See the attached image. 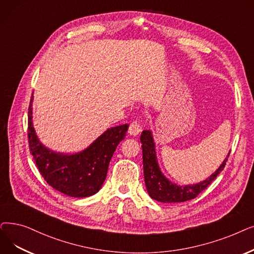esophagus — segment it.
Instances as JSON below:
<instances>
[{
	"label": "esophagus",
	"instance_id": "1",
	"mask_svg": "<svg viewBox=\"0 0 254 254\" xmlns=\"http://www.w3.org/2000/svg\"><path fill=\"white\" fill-rule=\"evenodd\" d=\"M142 130V127H141V124L139 120H133L130 123L129 127H128V133L129 135L131 136H136L138 135L140 131Z\"/></svg>",
	"mask_w": 254,
	"mask_h": 254
}]
</instances>
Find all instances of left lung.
Masks as SVG:
<instances>
[{
	"label": "left lung",
	"instance_id": "8db88e82",
	"mask_svg": "<svg viewBox=\"0 0 254 254\" xmlns=\"http://www.w3.org/2000/svg\"><path fill=\"white\" fill-rule=\"evenodd\" d=\"M140 141L142 143L143 171H144V181L147 192L152 199L165 203L184 202L194 199L197 195H199V193L206 189L217 178L218 174L224 169L227 158L230 153L229 151L221 166L205 181L191 186H176L165 178L159 168L156 149H154V143L150 130H143L142 135L140 136Z\"/></svg>",
	"mask_w": 254,
	"mask_h": 254
}]
</instances>
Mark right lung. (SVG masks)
I'll list each match as a JSON object with an SVG mask.
<instances>
[{
    "mask_svg": "<svg viewBox=\"0 0 254 254\" xmlns=\"http://www.w3.org/2000/svg\"><path fill=\"white\" fill-rule=\"evenodd\" d=\"M33 96V95H32ZM32 101L28 115V142L30 153L45 181L57 191L70 197L95 194L104 184L110 161L128 125L109 128L85 150L74 154L54 152L39 142L32 125Z\"/></svg>",
    "mask_w": 254,
    "mask_h": 254,
    "instance_id": "right-lung-1",
    "label": "right lung"
}]
</instances>
